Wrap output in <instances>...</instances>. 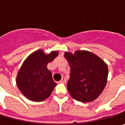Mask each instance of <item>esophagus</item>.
<instances>
[{
	"mask_svg": "<svg viewBox=\"0 0 125 125\" xmlns=\"http://www.w3.org/2000/svg\"><path fill=\"white\" fill-rule=\"evenodd\" d=\"M60 83H65L66 82V79H65V77H62V79H61V80L60 81Z\"/></svg>",
	"mask_w": 125,
	"mask_h": 125,
	"instance_id": "34e87169",
	"label": "esophagus"
}]
</instances>
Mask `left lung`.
I'll list each match as a JSON object with an SVG mask.
<instances>
[{
  "label": "left lung",
  "instance_id": "obj_1",
  "mask_svg": "<svg viewBox=\"0 0 125 125\" xmlns=\"http://www.w3.org/2000/svg\"><path fill=\"white\" fill-rule=\"evenodd\" d=\"M70 67L67 90L73 98L82 102L97 99L106 85L108 66L97 55L88 51L65 53Z\"/></svg>",
  "mask_w": 125,
  "mask_h": 125
}]
</instances>
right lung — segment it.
I'll list each match as a JSON object with an SVG mask.
<instances>
[{
	"label": "right lung",
	"instance_id": "right-lung-1",
	"mask_svg": "<svg viewBox=\"0 0 125 125\" xmlns=\"http://www.w3.org/2000/svg\"><path fill=\"white\" fill-rule=\"evenodd\" d=\"M58 54L57 51H51L46 55L44 51L37 50L24 61L17 74V85L26 98L41 102L50 96L56 83L47 65Z\"/></svg>",
	"mask_w": 125,
	"mask_h": 125
}]
</instances>
